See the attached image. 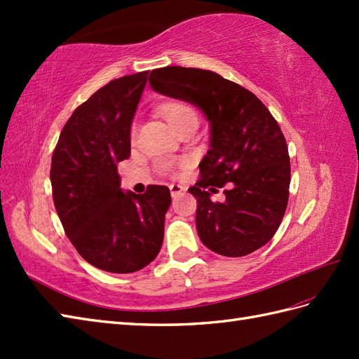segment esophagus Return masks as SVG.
I'll return each mask as SVG.
<instances>
[{
	"label": "esophagus",
	"instance_id": "34e87169",
	"mask_svg": "<svg viewBox=\"0 0 359 359\" xmlns=\"http://www.w3.org/2000/svg\"><path fill=\"white\" fill-rule=\"evenodd\" d=\"M170 191H171V196L175 197V196H179L182 191H184V187L179 185V184H171L170 185Z\"/></svg>",
	"mask_w": 359,
	"mask_h": 359
}]
</instances>
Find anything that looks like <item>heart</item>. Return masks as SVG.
<instances>
[{
  "mask_svg": "<svg viewBox=\"0 0 359 359\" xmlns=\"http://www.w3.org/2000/svg\"><path fill=\"white\" fill-rule=\"evenodd\" d=\"M162 116L177 133L182 128L197 121L196 111L189 104L182 102H171L162 106Z\"/></svg>",
  "mask_w": 359,
  "mask_h": 359,
  "instance_id": "heart-1",
  "label": "heart"
}]
</instances>
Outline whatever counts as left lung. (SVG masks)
<instances>
[{
	"label": "left lung",
	"mask_w": 359,
	"mask_h": 359,
	"mask_svg": "<svg viewBox=\"0 0 359 359\" xmlns=\"http://www.w3.org/2000/svg\"><path fill=\"white\" fill-rule=\"evenodd\" d=\"M157 93L196 104L211 125V143L188 189L197 201L196 226L203 245L228 257L264 247L285 215L290 157L278 121L259 98L219 74L166 66L149 75ZM226 201L212 203L214 187Z\"/></svg>",
	"instance_id": "left-lung-1"
}]
</instances>
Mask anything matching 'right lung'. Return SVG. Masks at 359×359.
<instances>
[{
  "instance_id": "right-lung-1",
  "label": "right lung",
  "mask_w": 359,
  "mask_h": 359,
  "mask_svg": "<svg viewBox=\"0 0 359 359\" xmlns=\"http://www.w3.org/2000/svg\"><path fill=\"white\" fill-rule=\"evenodd\" d=\"M148 72L109 81L66 121L50 163L53 205L80 256L109 273H134L163 243L168 187L123 193L117 165L131 156V123Z\"/></svg>"
}]
</instances>
